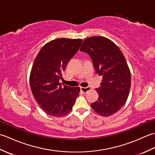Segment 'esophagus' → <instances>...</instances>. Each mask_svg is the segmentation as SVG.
Listing matches in <instances>:
<instances>
[{
  "label": "esophagus",
  "instance_id": "obj_1",
  "mask_svg": "<svg viewBox=\"0 0 155 155\" xmlns=\"http://www.w3.org/2000/svg\"><path fill=\"white\" fill-rule=\"evenodd\" d=\"M91 89V87H81V91L83 92V93H86L87 92H88V91H90Z\"/></svg>",
  "mask_w": 155,
  "mask_h": 155
}]
</instances>
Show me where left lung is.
Here are the masks:
<instances>
[{
    "mask_svg": "<svg viewBox=\"0 0 155 155\" xmlns=\"http://www.w3.org/2000/svg\"><path fill=\"white\" fill-rule=\"evenodd\" d=\"M80 51L89 54L97 73L103 77L96 88L98 98L91 107L101 116L113 115L123 107L129 94L131 74L126 59L113 41L100 36L85 39Z\"/></svg>",
    "mask_w": 155,
    "mask_h": 155,
    "instance_id": "1",
    "label": "left lung"
}]
</instances>
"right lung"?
I'll use <instances>...</instances> for the list:
<instances>
[{
  "label": "right lung",
  "instance_id": "add662e5",
  "mask_svg": "<svg viewBox=\"0 0 155 155\" xmlns=\"http://www.w3.org/2000/svg\"><path fill=\"white\" fill-rule=\"evenodd\" d=\"M81 39L57 38L43 46L34 61L30 86L35 99L46 114L60 117L72 110L79 87L61 86L62 72L77 53Z\"/></svg>",
  "mask_w": 155,
  "mask_h": 155
}]
</instances>
